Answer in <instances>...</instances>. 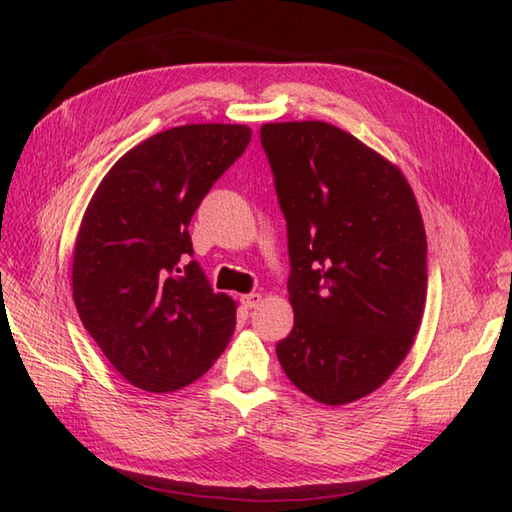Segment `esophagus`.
<instances>
[{"label": "esophagus", "mask_w": 512, "mask_h": 512, "mask_svg": "<svg viewBox=\"0 0 512 512\" xmlns=\"http://www.w3.org/2000/svg\"><path fill=\"white\" fill-rule=\"evenodd\" d=\"M239 301H242V306L246 310H253L255 306H259V301H262V295H259V292H250V295L239 297Z\"/></svg>", "instance_id": "34e87169"}]
</instances>
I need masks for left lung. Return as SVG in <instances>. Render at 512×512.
Returning a JSON list of instances; mask_svg holds the SVG:
<instances>
[{
  "label": "left lung",
  "mask_w": 512,
  "mask_h": 512,
  "mask_svg": "<svg viewBox=\"0 0 512 512\" xmlns=\"http://www.w3.org/2000/svg\"><path fill=\"white\" fill-rule=\"evenodd\" d=\"M288 228L295 325L277 343L323 405L372 394L405 361L427 299V237L402 171L321 121L262 125Z\"/></svg>",
  "instance_id": "8db88e82"
}]
</instances>
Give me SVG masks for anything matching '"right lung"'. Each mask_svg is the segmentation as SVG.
I'll return each instance as SVG.
<instances>
[{
    "instance_id": "1",
    "label": "right lung",
    "mask_w": 512,
    "mask_h": 512,
    "mask_svg": "<svg viewBox=\"0 0 512 512\" xmlns=\"http://www.w3.org/2000/svg\"><path fill=\"white\" fill-rule=\"evenodd\" d=\"M250 143L246 125H182L107 171L74 246L85 330L138 389L167 394L209 372L235 332V301L193 259L189 222Z\"/></svg>"
}]
</instances>
